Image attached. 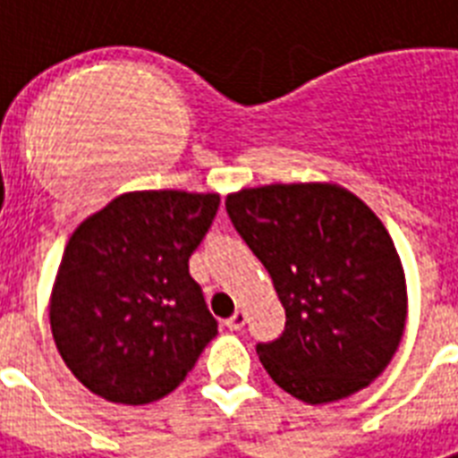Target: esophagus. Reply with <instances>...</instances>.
Instances as JSON below:
<instances>
[{
	"mask_svg": "<svg viewBox=\"0 0 458 458\" xmlns=\"http://www.w3.org/2000/svg\"><path fill=\"white\" fill-rule=\"evenodd\" d=\"M244 323H247V313H244V311H235L228 320H225L228 330H242Z\"/></svg>",
	"mask_w": 458,
	"mask_h": 458,
	"instance_id": "34e87169",
	"label": "esophagus"
}]
</instances>
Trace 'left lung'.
<instances>
[{"label": "left lung", "mask_w": 458, "mask_h": 458, "mask_svg": "<svg viewBox=\"0 0 458 458\" xmlns=\"http://www.w3.org/2000/svg\"><path fill=\"white\" fill-rule=\"evenodd\" d=\"M233 225L285 306V330L259 344L273 383L306 404L369 387L406 326V278L370 207L335 182H276L228 194Z\"/></svg>", "instance_id": "obj_1"}]
</instances>
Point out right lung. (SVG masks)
<instances>
[{
    "label": "right lung",
    "mask_w": 458,
    "mask_h": 458,
    "mask_svg": "<svg viewBox=\"0 0 458 458\" xmlns=\"http://www.w3.org/2000/svg\"><path fill=\"white\" fill-rule=\"evenodd\" d=\"M218 204L216 192L138 190L75 228L49 323L64 363L97 397L131 406L165 397L218 335L187 266Z\"/></svg>",
    "instance_id": "obj_1"
}]
</instances>
